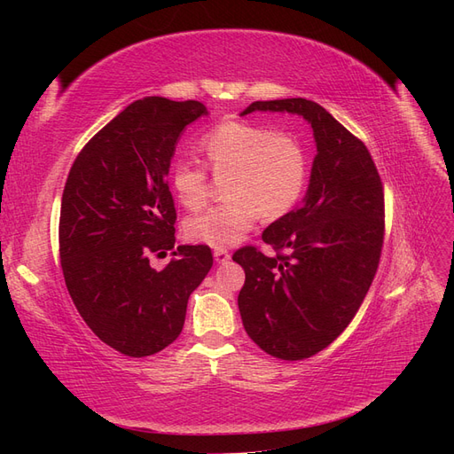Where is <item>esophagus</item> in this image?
Returning <instances> with one entry per match:
<instances>
[{
	"label": "esophagus",
	"mask_w": 454,
	"mask_h": 454,
	"mask_svg": "<svg viewBox=\"0 0 454 454\" xmlns=\"http://www.w3.org/2000/svg\"><path fill=\"white\" fill-rule=\"evenodd\" d=\"M214 259L217 261V263H227V261L231 259V254L227 248H215L214 250Z\"/></svg>",
	"instance_id": "1"
}]
</instances>
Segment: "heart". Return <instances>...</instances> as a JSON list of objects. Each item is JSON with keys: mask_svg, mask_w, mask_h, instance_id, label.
Returning <instances> with one entry per match:
<instances>
[{"mask_svg": "<svg viewBox=\"0 0 454 454\" xmlns=\"http://www.w3.org/2000/svg\"><path fill=\"white\" fill-rule=\"evenodd\" d=\"M200 149L214 176H230L225 182L229 200L189 217V240L229 248L242 240L259 215L278 219L305 195L310 159L305 142L294 132L229 119L202 136ZM170 182L187 210H199L210 199L212 176L197 160H177Z\"/></svg>", "mask_w": 454, "mask_h": 454, "instance_id": "b5f03b06", "label": "heart"}]
</instances>
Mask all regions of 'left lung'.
I'll return each instance as SVG.
<instances>
[{
  "label": "left lung",
  "mask_w": 454,
  "mask_h": 454,
  "mask_svg": "<svg viewBox=\"0 0 454 454\" xmlns=\"http://www.w3.org/2000/svg\"><path fill=\"white\" fill-rule=\"evenodd\" d=\"M252 112L303 115L316 149L303 204L263 231L274 250L244 246L246 333L274 358L305 360L345 332L369 292L384 242V189L365 144L312 100L254 102Z\"/></svg>",
  "instance_id": "left-lung-1"
}]
</instances>
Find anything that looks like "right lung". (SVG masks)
<instances>
[{
  "instance_id": "1",
  "label": "right lung",
  "mask_w": 454,
  "mask_h": 454,
  "mask_svg": "<svg viewBox=\"0 0 454 454\" xmlns=\"http://www.w3.org/2000/svg\"><path fill=\"white\" fill-rule=\"evenodd\" d=\"M204 114L197 100L132 102L79 151L64 185L66 287L92 333L130 358L172 345L189 295L214 265L204 244L177 246L162 270L149 265L176 244L170 159L184 129Z\"/></svg>"
}]
</instances>
